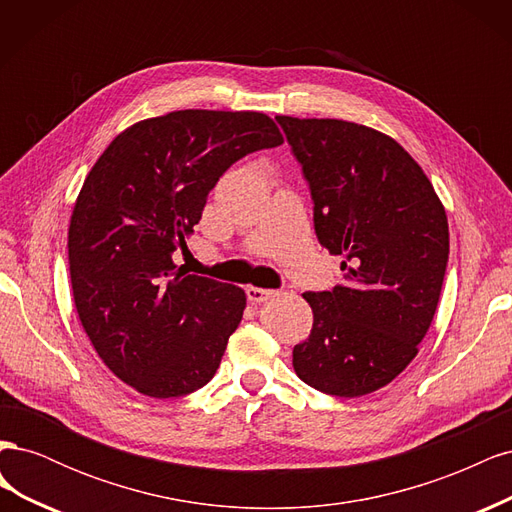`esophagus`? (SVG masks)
Segmentation results:
<instances>
[{"label":"esophagus","instance_id":"esophagus-1","mask_svg":"<svg viewBox=\"0 0 512 512\" xmlns=\"http://www.w3.org/2000/svg\"><path fill=\"white\" fill-rule=\"evenodd\" d=\"M245 294H247V299H250L252 303H262V301L275 297L277 292L275 290H265V288H256V286H247Z\"/></svg>","mask_w":512,"mask_h":512}]
</instances>
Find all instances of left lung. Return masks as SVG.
I'll return each mask as SVG.
<instances>
[{
	"label": "left lung",
	"mask_w": 512,
	"mask_h": 512,
	"mask_svg": "<svg viewBox=\"0 0 512 512\" xmlns=\"http://www.w3.org/2000/svg\"><path fill=\"white\" fill-rule=\"evenodd\" d=\"M275 119L312 188L316 237L346 271L329 292H303L314 324L292 367L327 395L374 393L412 363L436 314L444 205L395 138L344 119Z\"/></svg>",
	"instance_id": "obj_1"
}]
</instances>
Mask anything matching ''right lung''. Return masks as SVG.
Instances as JSON below:
<instances>
[{"instance_id":"1","label":"right lung","mask_w":512,"mask_h":512,"mask_svg":"<svg viewBox=\"0 0 512 512\" xmlns=\"http://www.w3.org/2000/svg\"><path fill=\"white\" fill-rule=\"evenodd\" d=\"M284 143L256 111L185 108L136 121L104 149L68 228L76 314L113 374L147 397L205 386L243 318L245 292L173 260L226 170Z\"/></svg>"}]
</instances>
